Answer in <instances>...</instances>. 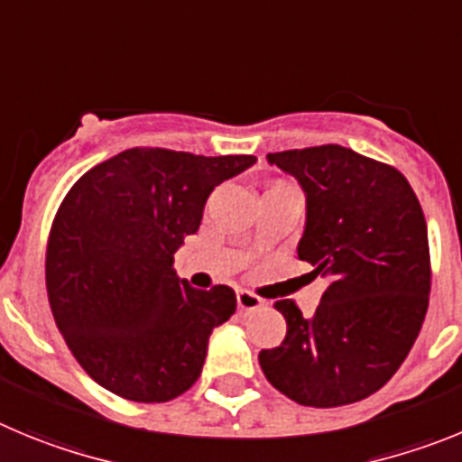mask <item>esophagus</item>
Segmentation results:
<instances>
[{
  "label": "esophagus",
  "instance_id": "34e87169",
  "mask_svg": "<svg viewBox=\"0 0 462 462\" xmlns=\"http://www.w3.org/2000/svg\"><path fill=\"white\" fill-rule=\"evenodd\" d=\"M236 306H239L241 310H255L264 306V299L248 292V290H239V292H236Z\"/></svg>",
  "mask_w": 462,
  "mask_h": 462
}]
</instances>
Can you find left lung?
<instances>
[{"label":"left lung","instance_id":"8db88e82","mask_svg":"<svg viewBox=\"0 0 462 462\" xmlns=\"http://www.w3.org/2000/svg\"><path fill=\"white\" fill-rule=\"evenodd\" d=\"M306 190L299 257L329 278L313 318L292 299L273 309L288 322L262 373L299 405L364 401L392 380L421 331L430 294L423 209L393 165L340 144L267 156Z\"/></svg>","mask_w":462,"mask_h":462}]
</instances>
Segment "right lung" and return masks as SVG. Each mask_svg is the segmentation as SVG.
Masks as SVG:
<instances>
[{
  "mask_svg": "<svg viewBox=\"0 0 462 462\" xmlns=\"http://www.w3.org/2000/svg\"><path fill=\"white\" fill-rule=\"evenodd\" d=\"M255 161L133 147L70 186L50 226L45 290L70 355L107 392L168 402L200 377L236 297L227 285L190 288L174 253L200 227L214 186Z\"/></svg>",
  "mask_w": 462,
  "mask_h": 462,
  "instance_id": "right-lung-1",
  "label": "right lung"
}]
</instances>
